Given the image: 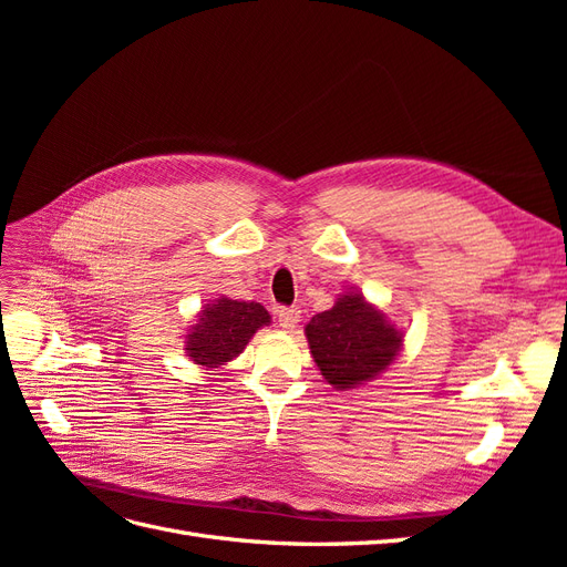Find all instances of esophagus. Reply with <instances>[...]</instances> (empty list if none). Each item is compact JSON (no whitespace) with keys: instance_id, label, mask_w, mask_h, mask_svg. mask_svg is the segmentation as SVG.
Masks as SVG:
<instances>
[{"instance_id":"esophagus-1","label":"esophagus","mask_w":567,"mask_h":567,"mask_svg":"<svg viewBox=\"0 0 567 567\" xmlns=\"http://www.w3.org/2000/svg\"><path fill=\"white\" fill-rule=\"evenodd\" d=\"M277 319H279L281 329L293 331L296 326H298V321H300V310H298V307H279Z\"/></svg>"}]
</instances>
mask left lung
<instances>
[{
  "label": "left lung",
  "mask_w": 567,
  "mask_h": 567,
  "mask_svg": "<svg viewBox=\"0 0 567 567\" xmlns=\"http://www.w3.org/2000/svg\"><path fill=\"white\" fill-rule=\"evenodd\" d=\"M305 336L321 375L336 390L373 381L402 350V331L357 290L342 293L331 310L315 315Z\"/></svg>",
  "instance_id": "left-lung-1"
}]
</instances>
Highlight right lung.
<instances>
[{
  "label": "right lung",
  "instance_id": "add662e5",
  "mask_svg": "<svg viewBox=\"0 0 567 567\" xmlns=\"http://www.w3.org/2000/svg\"><path fill=\"white\" fill-rule=\"evenodd\" d=\"M271 317L260 302L217 298L200 310L198 321L186 333V357L205 369H219L241 354L257 329Z\"/></svg>",
  "mask_w": 567,
  "mask_h": 567
}]
</instances>
